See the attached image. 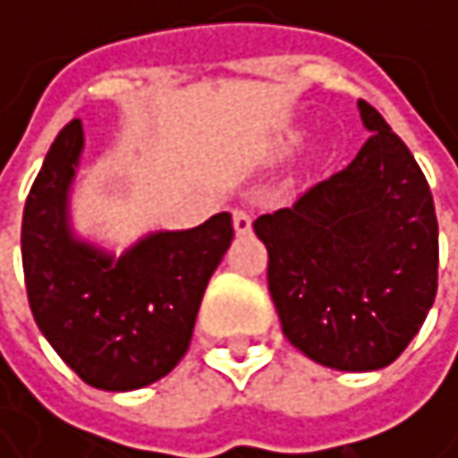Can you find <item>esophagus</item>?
Wrapping results in <instances>:
<instances>
[{"instance_id":"34e87169","label":"esophagus","mask_w":458,"mask_h":458,"mask_svg":"<svg viewBox=\"0 0 458 458\" xmlns=\"http://www.w3.org/2000/svg\"><path fill=\"white\" fill-rule=\"evenodd\" d=\"M233 228H235L238 235L249 233V230H251V215L243 212V209H235V212H233Z\"/></svg>"}]
</instances>
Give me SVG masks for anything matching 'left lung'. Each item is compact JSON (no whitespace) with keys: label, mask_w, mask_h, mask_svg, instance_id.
Masks as SVG:
<instances>
[{"label":"left lung","mask_w":458,"mask_h":458,"mask_svg":"<svg viewBox=\"0 0 458 458\" xmlns=\"http://www.w3.org/2000/svg\"><path fill=\"white\" fill-rule=\"evenodd\" d=\"M358 156L292 207L254 220L267 289L286 339L336 371L390 366L437 292V217L429 185L377 108Z\"/></svg>","instance_id":"obj_1"}]
</instances>
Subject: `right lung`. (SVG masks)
<instances>
[{
	"mask_svg": "<svg viewBox=\"0 0 458 458\" xmlns=\"http://www.w3.org/2000/svg\"><path fill=\"white\" fill-rule=\"evenodd\" d=\"M84 150L81 122L55 138L23 209L29 305L55 352L89 385L127 393L166 377L188 352L201 297L233 241L228 212L191 230H158L122 257L73 235L68 193Z\"/></svg>",
	"mask_w": 458,
	"mask_h": 458,
	"instance_id": "right-lung-1",
	"label": "right lung"
}]
</instances>
